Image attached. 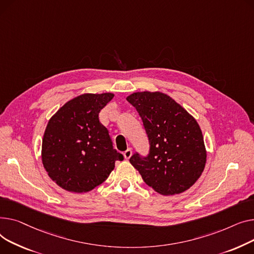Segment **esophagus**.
Wrapping results in <instances>:
<instances>
[{
    "instance_id": "obj_1",
    "label": "esophagus",
    "mask_w": 254,
    "mask_h": 254,
    "mask_svg": "<svg viewBox=\"0 0 254 254\" xmlns=\"http://www.w3.org/2000/svg\"><path fill=\"white\" fill-rule=\"evenodd\" d=\"M123 155H124V158L126 160H128L131 157V155H132V150H131V148H127V150L124 152Z\"/></svg>"
}]
</instances>
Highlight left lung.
Masks as SVG:
<instances>
[{"mask_svg":"<svg viewBox=\"0 0 254 254\" xmlns=\"http://www.w3.org/2000/svg\"><path fill=\"white\" fill-rule=\"evenodd\" d=\"M127 101L139 114L150 143L146 156L136 152L129 160L143 182L166 196L190 189L201 176L206 163L197 121L161 92H136Z\"/></svg>","mask_w":254,"mask_h":254,"instance_id":"obj_1","label":"left lung"}]
</instances>
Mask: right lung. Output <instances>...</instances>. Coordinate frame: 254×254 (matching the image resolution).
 Returning <instances> with one entry per match:
<instances>
[{"label":"right lung","mask_w":254,"mask_h":254,"mask_svg":"<svg viewBox=\"0 0 254 254\" xmlns=\"http://www.w3.org/2000/svg\"><path fill=\"white\" fill-rule=\"evenodd\" d=\"M114 94H83L67 101L50 119L42 142V161L64 190L86 192L107 180L123 155L114 146L99 112Z\"/></svg>","instance_id":"1"}]
</instances>
